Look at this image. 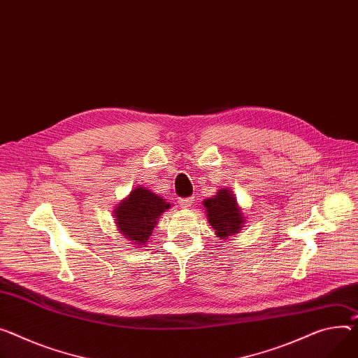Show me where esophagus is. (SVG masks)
<instances>
[{
  "mask_svg": "<svg viewBox=\"0 0 358 358\" xmlns=\"http://www.w3.org/2000/svg\"><path fill=\"white\" fill-rule=\"evenodd\" d=\"M192 203H194V198H180L179 199L180 208H189Z\"/></svg>",
  "mask_w": 358,
  "mask_h": 358,
  "instance_id": "obj_1",
  "label": "esophagus"
}]
</instances>
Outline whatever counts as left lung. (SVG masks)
Wrapping results in <instances>:
<instances>
[{"instance_id":"1","label":"left lung","mask_w":358,"mask_h":358,"mask_svg":"<svg viewBox=\"0 0 358 358\" xmlns=\"http://www.w3.org/2000/svg\"><path fill=\"white\" fill-rule=\"evenodd\" d=\"M202 203L208 222L219 239L225 241L242 231L246 217L229 187L219 189L215 196L203 199Z\"/></svg>"}]
</instances>
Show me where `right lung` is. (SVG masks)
Wrapping results in <instances>:
<instances>
[{
	"mask_svg": "<svg viewBox=\"0 0 358 358\" xmlns=\"http://www.w3.org/2000/svg\"><path fill=\"white\" fill-rule=\"evenodd\" d=\"M171 202L163 199L150 189L139 186L133 189L127 198L122 199L113 209L115 224L133 246L146 245L155 225L163 212L171 209Z\"/></svg>",
	"mask_w": 358,
	"mask_h": 358,
	"instance_id": "1",
	"label": "right lung"
}]
</instances>
